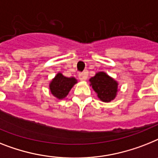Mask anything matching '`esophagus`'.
I'll use <instances>...</instances> for the list:
<instances>
[{
    "label": "esophagus",
    "instance_id": "obj_1",
    "mask_svg": "<svg viewBox=\"0 0 158 158\" xmlns=\"http://www.w3.org/2000/svg\"><path fill=\"white\" fill-rule=\"evenodd\" d=\"M78 77H79V79H80L81 81H85L87 78V75L85 73H80L79 75H78Z\"/></svg>",
    "mask_w": 158,
    "mask_h": 158
}]
</instances>
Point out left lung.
Wrapping results in <instances>:
<instances>
[{
    "mask_svg": "<svg viewBox=\"0 0 158 158\" xmlns=\"http://www.w3.org/2000/svg\"><path fill=\"white\" fill-rule=\"evenodd\" d=\"M89 85L96 92L98 98L104 102L114 100L118 93V82L104 72H98L89 79Z\"/></svg>",
    "mask_w": 158,
    "mask_h": 158,
    "instance_id": "left-lung-1",
    "label": "left lung"
}]
</instances>
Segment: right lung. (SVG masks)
Segmentation results:
<instances>
[{"label":"right lung","instance_id":"right-lung-1","mask_svg":"<svg viewBox=\"0 0 158 158\" xmlns=\"http://www.w3.org/2000/svg\"><path fill=\"white\" fill-rule=\"evenodd\" d=\"M76 83H77L76 78L66 77L62 73H58L50 82L49 89L54 97L58 99H63Z\"/></svg>","mask_w":158,"mask_h":158}]
</instances>
